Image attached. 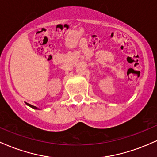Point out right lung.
Wrapping results in <instances>:
<instances>
[{
    "label": "right lung",
    "instance_id": "right-lung-1",
    "mask_svg": "<svg viewBox=\"0 0 157 157\" xmlns=\"http://www.w3.org/2000/svg\"><path fill=\"white\" fill-rule=\"evenodd\" d=\"M27 105H29L30 106V107L33 108V109H37V107H35V106H34V105H30V104H29V103H27Z\"/></svg>",
    "mask_w": 157,
    "mask_h": 157
}]
</instances>
